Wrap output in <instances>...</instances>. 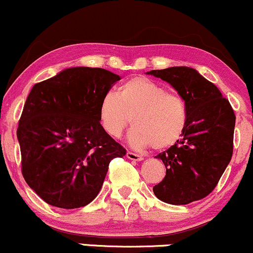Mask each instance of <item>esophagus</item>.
<instances>
[{
    "instance_id": "obj_1",
    "label": "esophagus",
    "mask_w": 253,
    "mask_h": 253,
    "mask_svg": "<svg viewBox=\"0 0 253 253\" xmlns=\"http://www.w3.org/2000/svg\"><path fill=\"white\" fill-rule=\"evenodd\" d=\"M126 156H127V158L130 159V161H134V162H140L144 159L143 156L138 155V153H135V152H132V151H127Z\"/></svg>"
}]
</instances>
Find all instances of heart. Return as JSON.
<instances>
[{"label":"heart","mask_w":253,"mask_h":253,"mask_svg":"<svg viewBox=\"0 0 253 253\" xmlns=\"http://www.w3.org/2000/svg\"><path fill=\"white\" fill-rule=\"evenodd\" d=\"M98 121L112 138H120L132 121L129 143L138 149L173 146L188 125V104L177 92L146 77H132L117 95L106 92L98 104Z\"/></svg>","instance_id":"b5f03b06"}]
</instances>
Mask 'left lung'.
Segmentation results:
<instances>
[{"label":"left lung","instance_id":"1","mask_svg":"<svg viewBox=\"0 0 253 253\" xmlns=\"http://www.w3.org/2000/svg\"><path fill=\"white\" fill-rule=\"evenodd\" d=\"M147 74L170 83L188 104L184 134L156 156L163 161L167 172L153 193L170 205L205 199L216 187L233 155V108L220 90L194 69L175 66Z\"/></svg>","mask_w":253,"mask_h":253}]
</instances>
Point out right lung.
I'll use <instances>...</instances> for the list:
<instances>
[{"instance_id": "1", "label": "right lung", "mask_w": 253, "mask_h": 253, "mask_svg": "<svg viewBox=\"0 0 253 253\" xmlns=\"http://www.w3.org/2000/svg\"><path fill=\"white\" fill-rule=\"evenodd\" d=\"M117 81L104 69L72 68L32 88L16 130L21 172L48 205L86 206L100 193L110 161L126 155L98 121L101 98Z\"/></svg>"}]
</instances>
